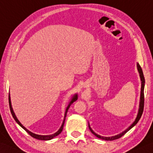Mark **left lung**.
Instances as JSON below:
<instances>
[{
    "label": "left lung",
    "instance_id": "1",
    "mask_svg": "<svg viewBox=\"0 0 153 153\" xmlns=\"http://www.w3.org/2000/svg\"><path fill=\"white\" fill-rule=\"evenodd\" d=\"M137 69H138V71L139 72L140 74V80H141V90H140V104H139V112H138V114H137V118L135 119V121L133 122V123L131 125V126L128 127V128H127L126 130L123 132L121 133V134H118V135H116L114 137H104L102 136H100L99 135V134L95 133L94 131L91 129V128L90 127L89 125V130L91 131V132L94 134V135L96 136L97 137L100 139H101L103 140H116V139H118L119 138H121L122 136H123L124 134L126 133L127 131H129L131 128H133L134 125H135L138 121H139V119H140L143 114V109H144V100H145V96H144V88H145V77H144V75H143V70H142V68L140 66V65L139 64H137Z\"/></svg>",
    "mask_w": 153,
    "mask_h": 153
}]
</instances>
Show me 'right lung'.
Segmentation results:
<instances>
[{"label":"right lung","instance_id":"add662e5","mask_svg":"<svg viewBox=\"0 0 153 153\" xmlns=\"http://www.w3.org/2000/svg\"><path fill=\"white\" fill-rule=\"evenodd\" d=\"M77 100V95H75L74 96V97L72 98V100H71V101H70V104H69V105H68V106L67 107L66 110H65V116H64V121H63V123H62V126H61V127H60V128H59V129L58 131H57V132H56V133L53 134H51V135H38V134H34V133H32V132H30V131H29L28 130H27L26 128L25 127H24L22 124L20 123V121H19V120H18V119L16 118V115H15L14 113V111H13V107H12V105H11L10 94H9V95H8L9 107H10V110L11 114H12V115H13V118L14 119V120L16 121V122L17 123L19 124L21 127L23 128L24 129H25V130L26 131V132L30 134V135L31 137H32L33 138L36 139H38V140H50V139H53V137H56L57 135H58V134L62 132V130H63V127H64V122H65V117H66L69 108H70V107L71 105L72 104V103L74 102V101H76Z\"/></svg>","mask_w":153,"mask_h":153}]
</instances>
